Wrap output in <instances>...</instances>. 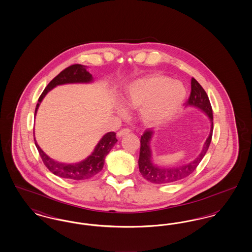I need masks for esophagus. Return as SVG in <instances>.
<instances>
[{"label":"esophagus","mask_w":252,"mask_h":252,"mask_svg":"<svg viewBox=\"0 0 252 252\" xmlns=\"http://www.w3.org/2000/svg\"><path fill=\"white\" fill-rule=\"evenodd\" d=\"M129 132H130L129 128H123V129H121V130L117 132V136H118V137H123V136L128 134Z\"/></svg>","instance_id":"34e87169"}]
</instances>
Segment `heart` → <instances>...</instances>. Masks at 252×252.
I'll return each instance as SVG.
<instances>
[{
  "label": "heart",
  "mask_w": 252,
  "mask_h": 252,
  "mask_svg": "<svg viewBox=\"0 0 252 252\" xmlns=\"http://www.w3.org/2000/svg\"><path fill=\"white\" fill-rule=\"evenodd\" d=\"M186 90L179 81L163 75H148L126 87L123 98L127 108H140L142 119L158 124L171 118L183 104ZM120 112H124L120 109Z\"/></svg>",
  "instance_id": "obj_1"
}]
</instances>
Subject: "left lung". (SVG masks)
Listing matches in <instances>:
<instances>
[{"label": "left lung", "mask_w": 252, "mask_h": 252, "mask_svg": "<svg viewBox=\"0 0 252 252\" xmlns=\"http://www.w3.org/2000/svg\"><path fill=\"white\" fill-rule=\"evenodd\" d=\"M191 94L186 103L187 106H192L200 108L208 115L211 120V131L208 139L204 144L203 149L199 156L195 158L191 162L176 167H158L152 162L150 141L153 135V131L146 129L141 137V148H140V158H139V169L145 180L155 183V184H166L175 181L185 179L196 169L197 165L202 160L208 148L211 144L213 130H214V116L213 109L207 95L201 85L199 84L193 77L191 80Z\"/></svg>", "instance_id": "1"}]
</instances>
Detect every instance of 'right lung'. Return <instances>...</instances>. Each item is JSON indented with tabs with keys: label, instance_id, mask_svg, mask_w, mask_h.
<instances>
[{
	"label": "right lung",
	"instance_id": "right-lung-1",
	"mask_svg": "<svg viewBox=\"0 0 252 252\" xmlns=\"http://www.w3.org/2000/svg\"><path fill=\"white\" fill-rule=\"evenodd\" d=\"M93 81V76L90 72L86 70V66L80 64H73L60 72L44 89L43 93L38 98V102L36 104L35 116L38 106L44 96L47 94L49 91L55 88L58 85L68 84V83H89ZM35 136V135H34ZM35 140V138H34ZM116 133L108 132L100 140V142L96 145L94 151L91 156L88 157L86 159L78 163H61L54 160L50 157L47 156L41 148L36 144V149L39 153L44 165L56 176L64 179H70L73 180H84L91 179L98 174L104 166L105 158L108 155V152L116 144Z\"/></svg>",
	"mask_w": 252,
	"mask_h": 252
}]
</instances>
